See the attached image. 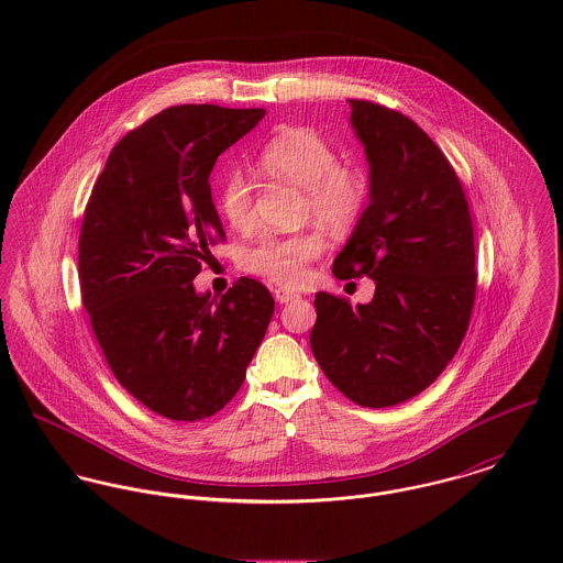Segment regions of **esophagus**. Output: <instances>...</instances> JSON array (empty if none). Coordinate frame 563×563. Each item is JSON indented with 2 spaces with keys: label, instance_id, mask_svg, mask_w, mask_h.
<instances>
[{
  "label": "esophagus",
  "instance_id": "esophagus-1",
  "mask_svg": "<svg viewBox=\"0 0 563 563\" xmlns=\"http://www.w3.org/2000/svg\"><path fill=\"white\" fill-rule=\"evenodd\" d=\"M299 295L292 292V290H286V288H277L275 290V301L277 303H290V301H297Z\"/></svg>",
  "mask_w": 563,
  "mask_h": 563
}]
</instances>
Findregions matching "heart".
Listing matches in <instances>:
<instances>
[{"instance_id":"obj_1","label":"heart","mask_w":563,"mask_h":563,"mask_svg":"<svg viewBox=\"0 0 563 563\" xmlns=\"http://www.w3.org/2000/svg\"><path fill=\"white\" fill-rule=\"evenodd\" d=\"M257 166L277 179L303 188V217H312L329 232L351 230L366 203V177L360 168L338 162L335 150L308 128H286L257 152ZM217 208L234 230L253 221V186L239 168H228L217 184ZM314 232L264 236L242 255V268L279 286H297L308 264L321 255Z\"/></svg>"}]
</instances>
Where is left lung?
<instances>
[{"label": "left lung", "mask_w": 563, "mask_h": 563, "mask_svg": "<svg viewBox=\"0 0 563 563\" xmlns=\"http://www.w3.org/2000/svg\"><path fill=\"white\" fill-rule=\"evenodd\" d=\"M371 164V203L333 260L338 279L371 277L351 308L317 292L312 353L362 407H393L429 388L457 353L475 306V232L462 181L442 150L401 112L349 99Z\"/></svg>", "instance_id": "obj_1"}]
</instances>
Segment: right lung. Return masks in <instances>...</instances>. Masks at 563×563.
Segmentation results:
<instances>
[{
    "instance_id": "right-lung-1",
    "label": "right lung",
    "mask_w": 563,
    "mask_h": 563,
    "mask_svg": "<svg viewBox=\"0 0 563 563\" xmlns=\"http://www.w3.org/2000/svg\"><path fill=\"white\" fill-rule=\"evenodd\" d=\"M264 108L184 103L128 132L84 210L81 303L117 382L168 420L214 416L241 390L275 301L241 277L221 301L192 279L225 230L210 192L217 158Z\"/></svg>"
}]
</instances>
